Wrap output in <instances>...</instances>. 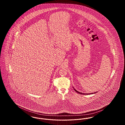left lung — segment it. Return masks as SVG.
<instances>
[{
  "mask_svg": "<svg viewBox=\"0 0 125 125\" xmlns=\"http://www.w3.org/2000/svg\"><path fill=\"white\" fill-rule=\"evenodd\" d=\"M74 89V88H73ZM74 90L77 92V93H79V94H83V95H89V94H85V93H81V92H79V91H77L76 90H75V89H74ZM96 92H95V93H90V94H93V93H96Z\"/></svg>",
  "mask_w": 125,
  "mask_h": 125,
  "instance_id": "left-lung-1",
  "label": "left lung"
}]
</instances>
